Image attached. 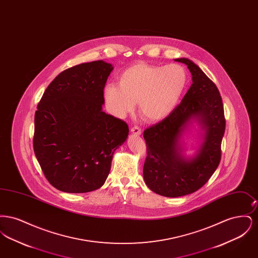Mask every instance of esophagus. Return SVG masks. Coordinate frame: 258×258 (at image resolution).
Returning a JSON list of instances; mask_svg holds the SVG:
<instances>
[{"label":"esophagus","instance_id":"esophagus-1","mask_svg":"<svg viewBox=\"0 0 258 258\" xmlns=\"http://www.w3.org/2000/svg\"><path fill=\"white\" fill-rule=\"evenodd\" d=\"M131 133H132L133 135L139 136V135H141V128H140L139 126L135 125V126H134V127H132V130H131Z\"/></svg>","mask_w":258,"mask_h":258}]
</instances>
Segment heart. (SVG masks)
<instances>
[{
    "instance_id": "heart-1",
    "label": "heart",
    "mask_w": 258,
    "mask_h": 258,
    "mask_svg": "<svg viewBox=\"0 0 258 258\" xmlns=\"http://www.w3.org/2000/svg\"><path fill=\"white\" fill-rule=\"evenodd\" d=\"M188 85V74L183 66H156L138 62L128 67L118 77V84L103 89L105 103L111 113L124 117L138 110L148 121L158 122L171 114Z\"/></svg>"
}]
</instances>
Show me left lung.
Segmentation results:
<instances>
[{
  "mask_svg": "<svg viewBox=\"0 0 258 258\" xmlns=\"http://www.w3.org/2000/svg\"><path fill=\"white\" fill-rule=\"evenodd\" d=\"M187 66L192 84L171 114L144 131L147 158L143 177L148 187L162 197L192 194L208 182L221 161V145L225 119L220 92L215 83L195 62L175 59ZM197 123L200 126L197 152L183 154L182 140Z\"/></svg>",
  "mask_w": 258,
  "mask_h": 258,
  "instance_id": "obj_1",
  "label": "left lung"
}]
</instances>
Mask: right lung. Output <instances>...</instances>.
I'll return each mask as SVG.
<instances>
[{
  "mask_svg": "<svg viewBox=\"0 0 258 258\" xmlns=\"http://www.w3.org/2000/svg\"><path fill=\"white\" fill-rule=\"evenodd\" d=\"M113 69L102 60L68 69L37 105L35 155L48 182L61 191L101 187L115 151L127 138V124L102 111L103 89Z\"/></svg>",
  "mask_w": 258,
  "mask_h": 258,
  "instance_id": "add662e5",
  "label": "right lung"
}]
</instances>
